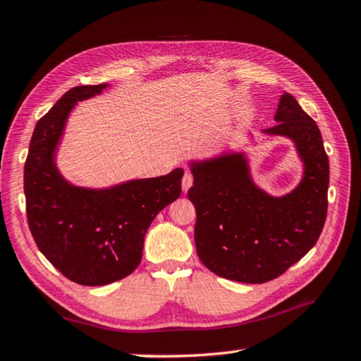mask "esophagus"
Listing matches in <instances>:
<instances>
[{"label":"esophagus","instance_id":"1","mask_svg":"<svg viewBox=\"0 0 361 361\" xmlns=\"http://www.w3.org/2000/svg\"><path fill=\"white\" fill-rule=\"evenodd\" d=\"M191 185H192V174L188 173V171H185L183 178H182V190L187 192L191 188Z\"/></svg>","mask_w":361,"mask_h":361}]
</instances>
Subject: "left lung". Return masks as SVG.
Here are the masks:
<instances>
[{"instance_id":"obj_1","label":"left lung","mask_w":361,"mask_h":361,"mask_svg":"<svg viewBox=\"0 0 361 361\" xmlns=\"http://www.w3.org/2000/svg\"><path fill=\"white\" fill-rule=\"evenodd\" d=\"M274 118L264 133L290 138L304 162L298 187L283 197L256 187L244 154L191 162L195 250L207 269L227 280L277 279L309 253L325 224L330 166L321 130L290 93L281 94Z\"/></svg>"}]
</instances>
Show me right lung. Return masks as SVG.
Here are the masks:
<instances>
[{
  "label": "right lung",
  "mask_w": 361,
  "mask_h": 361,
  "mask_svg": "<svg viewBox=\"0 0 361 361\" xmlns=\"http://www.w3.org/2000/svg\"><path fill=\"white\" fill-rule=\"evenodd\" d=\"M105 87L78 85L64 93L37 122L24 167L32 239L64 277L82 286H104L134 272L150 223L182 191V169L106 190L73 187L59 173L54 154L69 113Z\"/></svg>",
  "instance_id": "add662e5"
}]
</instances>
